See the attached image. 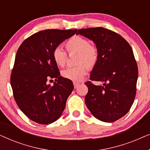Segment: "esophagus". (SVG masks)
Returning <instances> with one entry per match:
<instances>
[{
	"mask_svg": "<svg viewBox=\"0 0 150 150\" xmlns=\"http://www.w3.org/2000/svg\"><path fill=\"white\" fill-rule=\"evenodd\" d=\"M74 86V88H77L80 85L79 83H76V82H73Z\"/></svg>",
	"mask_w": 150,
	"mask_h": 150,
	"instance_id": "34e87169",
	"label": "esophagus"
}]
</instances>
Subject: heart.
Listing matches in <instances>:
<instances>
[{"instance_id": "obj_1", "label": "heart", "mask_w": 150, "mask_h": 150, "mask_svg": "<svg viewBox=\"0 0 150 150\" xmlns=\"http://www.w3.org/2000/svg\"><path fill=\"white\" fill-rule=\"evenodd\" d=\"M65 47L69 52H77L76 67H69L61 72L62 76L70 81L78 82L83 80L87 72V67H93L98 59V50L96 46L90 44L89 40L81 36H74L65 43ZM53 60L61 67L66 64L67 55L65 50L57 47L52 52Z\"/></svg>"}]
</instances>
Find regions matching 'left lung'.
I'll list each match as a JSON object with an SVG mask.
<instances>
[{"label":"left lung","instance_id":"obj_1","mask_svg":"<svg viewBox=\"0 0 150 150\" xmlns=\"http://www.w3.org/2000/svg\"><path fill=\"white\" fill-rule=\"evenodd\" d=\"M79 34L93 41L99 53L90 80L100 85L85 83L86 106L98 120L115 122L129 111L136 96L138 67L132 49L120 35L102 27L79 29Z\"/></svg>","mask_w":150,"mask_h":150}]
</instances>
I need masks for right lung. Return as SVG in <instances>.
I'll return each mask as SVG.
<instances>
[{
    "label": "right lung",
    "mask_w": 150,
    "mask_h": 150,
    "mask_svg": "<svg viewBox=\"0 0 150 150\" xmlns=\"http://www.w3.org/2000/svg\"><path fill=\"white\" fill-rule=\"evenodd\" d=\"M76 31L41 30L26 39L18 48L11 85L18 106L35 122L50 124L58 120L65 109L74 85L70 80L60 76L52 52ZM52 78L55 82L51 86L47 81Z\"/></svg>",
    "instance_id": "add662e5"
}]
</instances>
